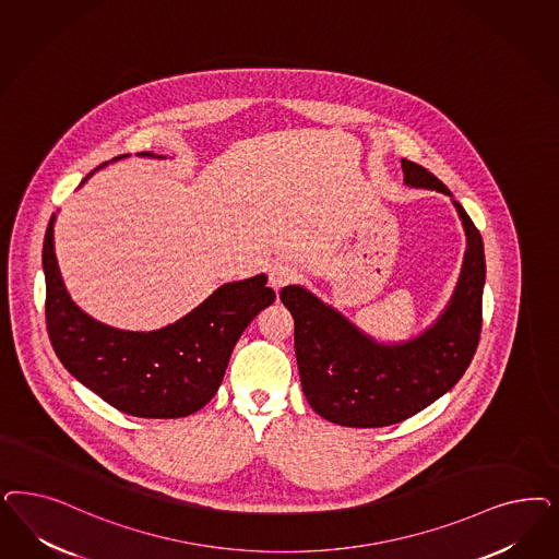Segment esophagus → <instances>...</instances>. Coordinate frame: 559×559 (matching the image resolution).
<instances>
[{"instance_id": "1", "label": "esophagus", "mask_w": 559, "mask_h": 559, "mask_svg": "<svg viewBox=\"0 0 559 559\" xmlns=\"http://www.w3.org/2000/svg\"><path fill=\"white\" fill-rule=\"evenodd\" d=\"M294 270L286 265V263H275L270 270V286L280 292L284 286H288L289 282L294 280Z\"/></svg>"}]
</instances>
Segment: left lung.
<instances>
[{"label": "left lung", "instance_id": "1", "mask_svg": "<svg viewBox=\"0 0 559 559\" xmlns=\"http://www.w3.org/2000/svg\"><path fill=\"white\" fill-rule=\"evenodd\" d=\"M405 185L452 198L424 166L401 160ZM467 236L456 288L426 331L407 342H379L302 286L280 298L294 317V349L302 391L326 421L347 428H382L419 414L449 393L475 356L486 284L484 240L454 201Z\"/></svg>", "mask_w": 559, "mask_h": 559}]
</instances>
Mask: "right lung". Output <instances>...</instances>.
Returning a JSON list of instances; mask_svg holds the SVG:
<instances>
[{
  "label": "right lung",
  "mask_w": 559,
  "mask_h": 559,
  "mask_svg": "<svg viewBox=\"0 0 559 559\" xmlns=\"http://www.w3.org/2000/svg\"><path fill=\"white\" fill-rule=\"evenodd\" d=\"M138 156L164 158L152 152ZM55 217L43 242V271L47 331L59 361L73 379L123 414L173 419L199 412L216 395L242 331L273 305L275 292L265 286L267 275L219 286L163 329H117L92 319L68 294L55 257Z\"/></svg>",
  "instance_id": "obj_1"
}]
</instances>
